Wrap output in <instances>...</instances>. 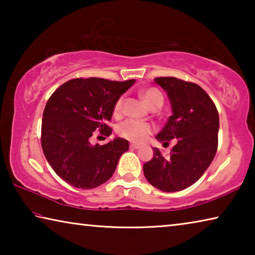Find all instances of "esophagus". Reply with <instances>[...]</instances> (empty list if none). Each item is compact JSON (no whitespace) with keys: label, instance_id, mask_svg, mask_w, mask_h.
I'll return each mask as SVG.
<instances>
[{"label":"esophagus","instance_id":"obj_1","mask_svg":"<svg viewBox=\"0 0 255 255\" xmlns=\"http://www.w3.org/2000/svg\"><path fill=\"white\" fill-rule=\"evenodd\" d=\"M139 147L140 146L138 144H130V149H138Z\"/></svg>","mask_w":255,"mask_h":255}]
</instances>
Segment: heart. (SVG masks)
<instances>
[{"label":"heart","instance_id":"heart-1","mask_svg":"<svg viewBox=\"0 0 255 255\" xmlns=\"http://www.w3.org/2000/svg\"><path fill=\"white\" fill-rule=\"evenodd\" d=\"M141 96L145 102L150 108H159L164 102V97L162 92L156 88H149L144 90L141 92ZM124 107V99L119 98L117 102L115 103L114 107V114L116 116H120L123 112ZM154 131V126L148 123L138 122V120L133 119H127L122 123L117 128V132L120 137L125 138V139L133 141V143H141L147 138L150 133Z\"/></svg>","mask_w":255,"mask_h":255}]
</instances>
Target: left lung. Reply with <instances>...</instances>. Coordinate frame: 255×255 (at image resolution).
I'll return each instance as SVG.
<instances>
[{
	"instance_id": "left-lung-1",
	"label": "left lung",
	"mask_w": 255,
	"mask_h": 255,
	"mask_svg": "<svg viewBox=\"0 0 255 255\" xmlns=\"http://www.w3.org/2000/svg\"><path fill=\"white\" fill-rule=\"evenodd\" d=\"M172 105L171 117L156 139L176 144L170 156L154 148V157L143 166L145 178L165 192L187 189L201 178L217 152L219 116L214 101L204 89L176 77H156Z\"/></svg>"
}]
</instances>
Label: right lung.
Masks as SVG:
<instances>
[{
  "instance_id": "1",
  "label": "right lung",
  "mask_w": 255,
  "mask_h": 255,
  "mask_svg": "<svg viewBox=\"0 0 255 255\" xmlns=\"http://www.w3.org/2000/svg\"><path fill=\"white\" fill-rule=\"evenodd\" d=\"M135 83L100 77L73 79L62 84L46 103L41 123V147L55 173L75 188H97L109 180L128 140L115 138L92 145L99 130L109 137L108 126L115 103Z\"/></svg>"
}]
</instances>
